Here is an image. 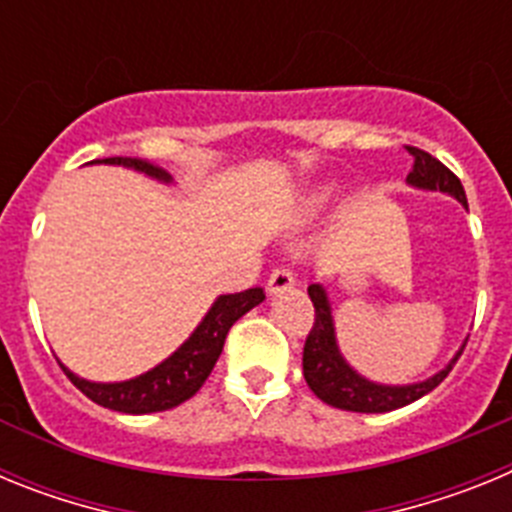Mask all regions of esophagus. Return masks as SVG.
I'll return each instance as SVG.
<instances>
[{"label": "esophagus", "mask_w": 512, "mask_h": 512, "mask_svg": "<svg viewBox=\"0 0 512 512\" xmlns=\"http://www.w3.org/2000/svg\"><path fill=\"white\" fill-rule=\"evenodd\" d=\"M295 274L289 269H274L271 271L269 282H266V287H269V295H282V292H287V289L295 287Z\"/></svg>", "instance_id": "esophagus-1"}]
</instances>
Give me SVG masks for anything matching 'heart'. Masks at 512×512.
<instances>
[{
    "mask_svg": "<svg viewBox=\"0 0 512 512\" xmlns=\"http://www.w3.org/2000/svg\"><path fill=\"white\" fill-rule=\"evenodd\" d=\"M333 200H336V187L325 184V187L312 189L305 200H302L300 212H297V220H300V223H312L315 217H320L330 205H333Z\"/></svg>",
    "mask_w": 512,
    "mask_h": 512,
    "instance_id": "heart-1",
    "label": "heart"
}]
</instances>
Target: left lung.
Masks as SVG:
<instances>
[{
  "label": "left lung",
  "mask_w": 512,
  "mask_h": 512,
  "mask_svg": "<svg viewBox=\"0 0 512 512\" xmlns=\"http://www.w3.org/2000/svg\"><path fill=\"white\" fill-rule=\"evenodd\" d=\"M410 156L415 158L413 171L408 174V184L415 189H425V192H443L451 194L461 205L467 207V194L461 182L451 174L446 166L433 158L431 153L420 151V148L408 146ZM312 307H315V325H312L310 336L305 341V351H302V372H305V382L315 395L323 402L333 405L338 410H351V413H390V410L405 408L410 402L420 400L431 390H436L443 379L449 377L451 366L461 356L464 346L456 351L454 359L443 366L441 372L433 377L423 379V382L413 384H379L372 379L361 377L354 366L343 359L341 348L336 341V325H333V315H330V300L323 284H310L307 287Z\"/></svg>",
  "instance_id": "obj_1"
}]
</instances>
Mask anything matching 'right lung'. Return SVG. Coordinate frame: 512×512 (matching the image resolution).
Listing matches in <instances>:
<instances>
[{
	"mask_svg": "<svg viewBox=\"0 0 512 512\" xmlns=\"http://www.w3.org/2000/svg\"><path fill=\"white\" fill-rule=\"evenodd\" d=\"M92 164H110V166H125V169H135L140 174L158 179V182L171 184L169 174L158 166L148 164L143 158H102V161H92ZM264 289L253 287L246 292H235V295H220L202 323L192 330V336L176 348L169 359H164L158 366L148 369L140 377L125 379V382H89V379L79 377L71 369L61 364L66 377L79 387L84 395L92 402L102 405V408L117 410V413L128 415H146V413H161V410H171L176 405L187 402L189 397L197 395L205 379L210 377L212 366L220 359L225 346V336L233 328L238 318H243L248 310L264 302Z\"/></svg>",
	"mask_w": 512,
	"mask_h": 512,
	"instance_id": "right-lung-1",
	"label": "right lung"
}]
</instances>
